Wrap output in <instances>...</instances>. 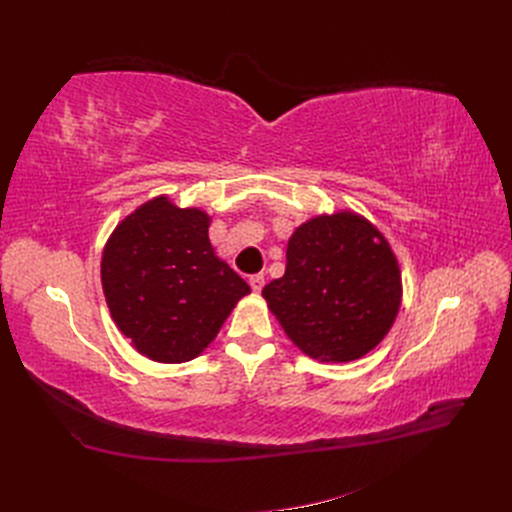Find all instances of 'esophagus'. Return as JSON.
<instances>
[{
	"label": "esophagus",
	"mask_w": 512,
	"mask_h": 512,
	"mask_svg": "<svg viewBox=\"0 0 512 512\" xmlns=\"http://www.w3.org/2000/svg\"><path fill=\"white\" fill-rule=\"evenodd\" d=\"M250 286H252L254 292H260L262 286H265V275H262V273L252 275V277H250Z\"/></svg>",
	"instance_id": "34e87169"
}]
</instances>
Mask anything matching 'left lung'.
I'll use <instances>...</instances> for the list:
<instances>
[{
	"label": "left lung",
	"instance_id": "left-lung-1",
	"mask_svg": "<svg viewBox=\"0 0 512 512\" xmlns=\"http://www.w3.org/2000/svg\"><path fill=\"white\" fill-rule=\"evenodd\" d=\"M271 314L307 356L348 363L374 350L401 305V271L382 232L354 211L292 232L286 273L262 288Z\"/></svg>",
	"mask_w": 512,
	"mask_h": 512
}]
</instances>
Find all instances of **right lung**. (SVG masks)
<instances>
[{"instance_id":"right-lung-1","label":"right lung","mask_w":512,"mask_h":512,"mask_svg":"<svg viewBox=\"0 0 512 512\" xmlns=\"http://www.w3.org/2000/svg\"><path fill=\"white\" fill-rule=\"evenodd\" d=\"M211 218L158 196L119 222L102 252V290L143 356L185 363L203 352L250 286L215 256Z\"/></svg>"}]
</instances>
